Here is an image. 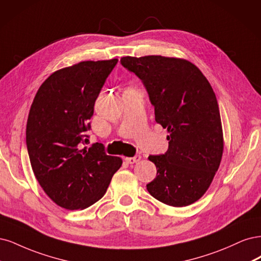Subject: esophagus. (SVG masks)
<instances>
[{"mask_svg":"<svg viewBox=\"0 0 261 261\" xmlns=\"http://www.w3.org/2000/svg\"><path fill=\"white\" fill-rule=\"evenodd\" d=\"M141 158L142 157L140 155H137V156H134V157H127V158H125V162H127L128 164H136L139 161H141Z\"/></svg>","mask_w":261,"mask_h":261,"instance_id":"esophagus-1","label":"esophagus"}]
</instances>
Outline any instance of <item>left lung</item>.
I'll list each match as a JSON object with an SVG mask.
<instances>
[{
  "label": "left lung",
  "instance_id": "8db88e82",
  "mask_svg": "<svg viewBox=\"0 0 261 261\" xmlns=\"http://www.w3.org/2000/svg\"><path fill=\"white\" fill-rule=\"evenodd\" d=\"M120 63L142 80L156 122L169 132L167 152L148 157L157 175L146 184L147 191L169 206L195 203L213 182L223 153L220 112L212 86L194 64L181 58L125 56Z\"/></svg>",
  "mask_w": 261,
  "mask_h": 261
}]
</instances>
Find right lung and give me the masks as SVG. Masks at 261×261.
I'll return each instance as SVG.
<instances>
[{
	"instance_id": "obj_1",
	"label": "right lung",
	"mask_w": 261,
	"mask_h": 261,
	"mask_svg": "<svg viewBox=\"0 0 261 261\" xmlns=\"http://www.w3.org/2000/svg\"><path fill=\"white\" fill-rule=\"evenodd\" d=\"M118 60L87 61L53 72L33 99L26 129L30 164L41 188L63 208L85 209L104 196L121 158L89 138L95 100Z\"/></svg>"
}]
</instances>
